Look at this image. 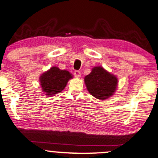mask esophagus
<instances>
[{
  "mask_svg": "<svg viewBox=\"0 0 158 158\" xmlns=\"http://www.w3.org/2000/svg\"><path fill=\"white\" fill-rule=\"evenodd\" d=\"M74 76H75L76 77L79 78L81 77V72L79 71V70H76V71L74 72Z\"/></svg>",
  "mask_w": 158,
  "mask_h": 158,
  "instance_id": "34e87169",
  "label": "esophagus"
}]
</instances>
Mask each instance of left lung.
I'll use <instances>...</instances> for the list:
<instances>
[{
  "instance_id": "left-lung-1",
  "label": "left lung",
  "mask_w": 158,
  "mask_h": 158,
  "mask_svg": "<svg viewBox=\"0 0 158 158\" xmlns=\"http://www.w3.org/2000/svg\"><path fill=\"white\" fill-rule=\"evenodd\" d=\"M88 92L97 99L105 100L113 95L117 88L118 79L102 67H95L85 77Z\"/></svg>"
}]
</instances>
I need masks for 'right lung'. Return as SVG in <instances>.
<instances>
[{
    "label": "right lung",
    "mask_w": 158,
    "mask_h": 158,
    "mask_svg": "<svg viewBox=\"0 0 158 158\" xmlns=\"http://www.w3.org/2000/svg\"><path fill=\"white\" fill-rule=\"evenodd\" d=\"M72 78L73 76L68 70H60L57 67H52L48 71L41 74L39 81L43 92L50 97L62 91L69 79Z\"/></svg>",
    "instance_id": "right-lung-1"
}]
</instances>
